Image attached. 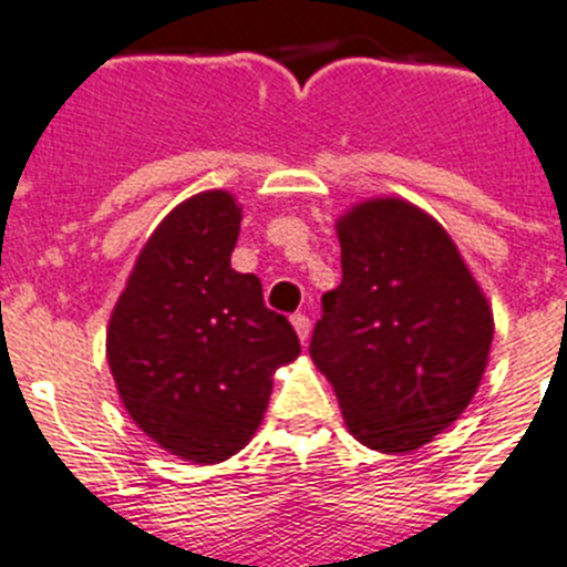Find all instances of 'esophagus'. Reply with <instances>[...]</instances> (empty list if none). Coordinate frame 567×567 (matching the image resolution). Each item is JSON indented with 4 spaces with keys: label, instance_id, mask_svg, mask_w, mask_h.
Returning <instances> with one entry per match:
<instances>
[{
    "label": "esophagus",
    "instance_id": "obj_1",
    "mask_svg": "<svg viewBox=\"0 0 567 567\" xmlns=\"http://www.w3.org/2000/svg\"><path fill=\"white\" fill-rule=\"evenodd\" d=\"M290 324H293L296 336L301 338V343H308V338H310V319H308V316H305V313L290 316Z\"/></svg>",
    "mask_w": 567,
    "mask_h": 567
}]
</instances>
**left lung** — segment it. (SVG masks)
<instances>
[{
  "label": "left lung",
  "mask_w": 567,
  "mask_h": 567,
  "mask_svg": "<svg viewBox=\"0 0 567 567\" xmlns=\"http://www.w3.org/2000/svg\"><path fill=\"white\" fill-rule=\"evenodd\" d=\"M336 229L343 277L321 296L310 358L358 442L416 451L478 391L495 332L489 301L451 235L409 200H363Z\"/></svg>",
  "instance_id": "obj_1"
}]
</instances>
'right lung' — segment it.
I'll return each instance as SVG.
<instances>
[{
  "label": "right lung",
  "instance_id": "obj_1",
  "mask_svg": "<svg viewBox=\"0 0 567 567\" xmlns=\"http://www.w3.org/2000/svg\"><path fill=\"white\" fill-rule=\"evenodd\" d=\"M243 209L224 189L198 193L156 226L109 321L105 355L131 420L173 456L218 464L248 444L274 372L301 347L231 268Z\"/></svg>",
  "mask_w": 567,
  "mask_h": 567
}]
</instances>
